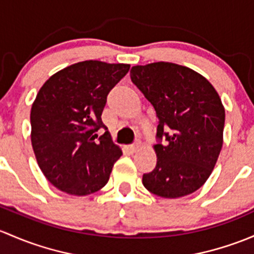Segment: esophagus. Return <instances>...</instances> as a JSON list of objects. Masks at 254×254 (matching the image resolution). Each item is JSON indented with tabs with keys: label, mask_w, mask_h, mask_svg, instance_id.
Wrapping results in <instances>:
<instances>
[{
	"label": "esophagus",
	"mask_w": 254,
	"mask_h": 254,
	"mask_svg": "<svg viewBox=\"0 0 254 254\" xmlns=\"http://www.w3.org/2000/svg\"><path fill=\"white\" fill-rule=\"evenodd\" d=\"M139 145H140L139 142H135V143H133V144L128 145V151H130V153H134V151L139 148Z\"/></svg>",
	"instance_id": "1"
}]
</instances>
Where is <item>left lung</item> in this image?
I'll list each match as a JSON object with an SVG mask.
<instances>
[{
  "instance_id": "left-lung-1",
  "label": "left lung",
  "mask_w": 254,
  "mask_h": 254,
  "mask_svg": "<svg viewBox=\"0 0 254 254\" xmlns=\"http://www.w3.org/2000/svg\"><path fill=\"white\" fill-rule=\"evenodd\" d=\"M130 80L155 109L156 166L143 175L149 192L179 198L210 176L223 146L225 110L213 85L187 67L155 62L130 69Z\"/></svg>"
}]
</instances>
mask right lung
<instances>
[{"label": "right lung", "mask_w": 254, "mask_h": 254, "mask_svg": "<svg viewBox=\"0 0 254 254\" xmlns=\"http://www.w3.org/2000/svg\"><path fill=\"white\" fill-rule=\"evenodd\" d=\"M129 64L83 61L52 75L31 106V145L36 161L55 187L87 195L108 184L122 155L101 114L111 89ZM106 132L98 137L96 132Z\"/></svg>", "instance_id": "right-lung-1"}]
</instances>
